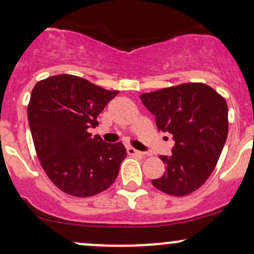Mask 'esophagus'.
Listing matches in <instances>:
<instances>
[{"mask_svg": "<svg viewBox=\"0 0 254 254\" xmlns=\"http://www.w3.org/2000/svg\"><path fill=\"white\" fill-rule=\"evenodd\" d=\"M127 153L130 156H144L145 155L144 152L133 149V147H127Z\"/></svg>", "mask_w": 254, "mask_h": 254, "instance_id": "obj_1", "label": "esophagus"}]
</instances>
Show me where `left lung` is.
I'll use <instances>...</instances> for the list:
<instances>
[{
    "mask_svg": "<svg viewBox=\"0 0 254 254\" xmlns=\"http://www.w3.org/2000/svg\"><path fill=\"white\" fill-rule=\"evenodd\" d=\"M156 116L158 129L173 134L172 156H159L165 173L152 180L156 189L174 196L190 194L215 169L228 135V105L203 82H186L140 95Z\"/></svg>",
    "mask_w": 254,
    "mask_h": 254,
    "instance_id": "1",
    "label": "left lung"
}]
</instances>
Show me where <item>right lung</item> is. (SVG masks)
Returning <instances> with one entry per match:
<instances>
[{
    "instance_id": "right-lung-1",
    "label": "right lung",
    "mask_w": 254,
    "mask_h": 254,
    "mask_svg": "<svg viewBox=\"0 0 254 254\" xmlns=\"http://www.w3.org/2000/svg\"><path fill=\"white\" fill-rule=\"evenodd\" d=\"M119 93L70 74L38 81L27 118L37 157L51 182L67 194L85 198L103 192L118 178L127 152L122 142H104L89 128Z\"/></svg>"
}]
</instances>
